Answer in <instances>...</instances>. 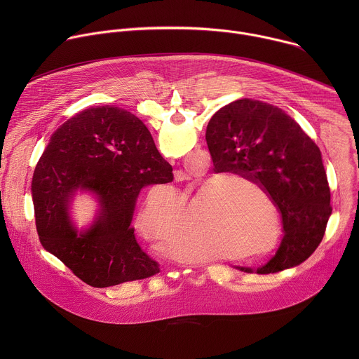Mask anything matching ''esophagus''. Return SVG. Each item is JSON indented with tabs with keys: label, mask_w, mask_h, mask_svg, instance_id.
Instances as JSON below:
<instances>
[{
	"label": "esophagus",
	"mask_w": 359,
	"mask_h": 359,
	"mask_svg": "<svg viewBox=\"0 0 359 359\" xmlns=\"http://www.w3.org/2000/svg\"><path fill=\"white\" fill-rule=\"evenodd\" d=\"M177 175H179V172H177ZM180 175H182V173H180Z\"/></svg>",
	"instance_id": "esophagus-1"
}]
</instances>
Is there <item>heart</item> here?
<instances>
[{
    "mask_svg": "<svg viewBox=\"0 0 359 359\" xmlns=\"http://www.w3.org/2000/svg\"><path fill=\"white\" fill-rule=\"evenodd\" d=\"M231 183L257 191L255 186L226 175L209 177L184 201L175 189L150 193L139 215L140 231L150 240L165 241L173 257L183 262L209 260L213 252L222 254L224 245L234 250L262 245L264 233L259 222L223 210V190L231 189Z\"/></svg>",
    "mask_w": 359,
    "mask_h": 359,
    "instance_id": "heart-1",
    "label": "heart"
}]
</instances>
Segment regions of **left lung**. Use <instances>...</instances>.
Listing matches in <instances>:
<instances>
[{
	"mask_svg": "<svg viewBox=\"0 0 359 359\" xmlns=\"http://www.w3.org/2000/svg\"><path fill=\"white\" fill-rule=\"evenodd\" d=\"M206 140L215 173H234L259 184L281 215V244L254 271L278 273L304 263L320 245L332 213L318 146L283 109L248 97L213 115Z\"/></svg>",
	"mask_w": 359,
	"mask_h": 359,
	"instance_id": "1",
	"label": "left lung"
}]
</instances>
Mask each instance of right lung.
<instances>
[{
	"label": "right lung",
	"instance_id": "add662e5",
	"mask_svg": "<svg viewBox=\"0 0 359 359\" xmlns=\"http://www.w3.org/2000/svg\"><path fill=\"white\" fill-rule=\"evenodd\" d=\"M143 122L116 107H93L49 137L31 182L42 247L88 285L105 288L158 274L130 227L143 186L173 180ZM78 188L98 194L101 213L83 235L72 227L67 201Z\"/></svg>",
	"mask_w": 359,
	"mask_h": 359
}]
</instances>
